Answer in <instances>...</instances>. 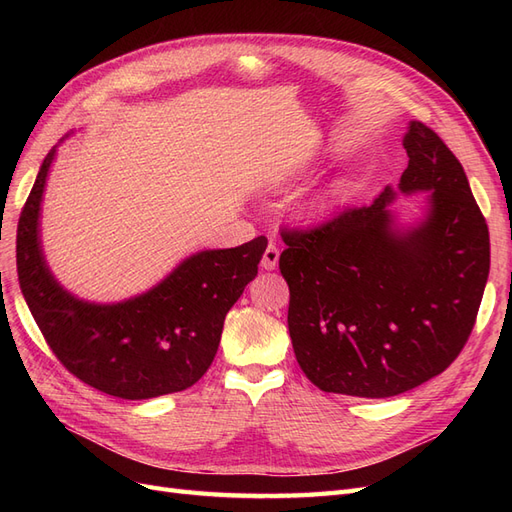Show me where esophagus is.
Instances as JSON below:
<instances>
[{"label":"esophagus","instance_id":"34e87169","mask_svg":"<svg viewBox=\"0 0 512 512\" xmlns=\"http://www.w3.org/2000/svg\"><path fill=\"white\" fill-rule=\"evenodd\" d=\"M277 260H280V250H277V245H275V243H269V245H267V250H265V254H262L260 265H262V269L273 271V269L277 267Z\"/></svg>","mask_w":512,"mask_h":512}]
</instances>
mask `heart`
Wrapping results in <instances>:
<instances>
[{
    "mask_svg": "<svg viewBox=\"0 0 512 512\" xmlns=\"http://www.w3.org/2000/svg\"><path fill=\"white\" fill-rule=\"evenodd\" d=\"M342 194H344V183H335L331 190H324L322 194H318L312 203L305 207L307 218H320V215L329 213L339 203Z\"/></svg>",
    "mask_w": 512,
    "mask_h": 512,
    "instance_id": "obj_1",
    "label": "heart"
}]
</instances>
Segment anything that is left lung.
Listing matches in <instances>:
<instances>
[{
    "instance_id": "8db88e82",
    "label": "left lung",
    "mask_w": 512,
    "mask_h": 512,
    "mask_svg": "<svg viewBox=\"0 0 512 512\" xmlns=\"http://www.w3.org/2000/svg\"><path fill=\"white\" fill-rule=\"evenodd\" d=\"M408 168L369 207L314 230H284L280 271L303 374L324 393L393 397L431 380L466 346L489 275V230L463 166L421 121L404 136ZM427 191L401 225L397 193Z\"/></svg>"
}]
</instances>
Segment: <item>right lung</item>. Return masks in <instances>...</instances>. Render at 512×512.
Listing matches in <instances>:
<instances>
[{
  "mask_svg": "<svg viewBox=\"0 0 512 512\" xmlns=\"http://www.w3.org/2000/svg\"><path fill=\"white\" fill-rule=\"evenodd\" d=\"M55 153L57 147L44 158L17 228L19 284L46 344L70 374L106 395L151 399L188 389L218 352L224 318L256 277L267 239L196 252L126 301L74 297L46 265L40 239Z\"/></svg>",
  "mask_w": 512,
  "mask_h": 512,
  "instance_id": "add662e5",
  "label": "right lung"
}]
</instances>
